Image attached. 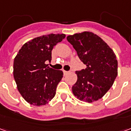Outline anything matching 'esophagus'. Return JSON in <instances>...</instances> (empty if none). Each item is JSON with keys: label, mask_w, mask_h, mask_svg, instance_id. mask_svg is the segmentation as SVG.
Segmentation results:
<instances>
[{"label": "esophagus", "mask_w": 131, "mask_h": 131, "mask_svg": "<svg viewBox=\"0 0 131 131\" xmlns=\"http://www.w3.org/2000/svg\"><path fill=\"white\" fill-rule=\"evenodd\" d=\"M63 72H64V75H67V74H68L69 73V71H64H64H63Z\"/></svg>", "instance_id": "obj_1"}]
</instances>
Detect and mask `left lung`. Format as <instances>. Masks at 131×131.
I'll use <instances>...</instances> for the list:
<instances>
[{
    "mask_svg": "<svg viewBox=\"0 0 131 131\" xmlns=\"http://www.w3.org/2000/svg\"><path fill=\"white\" fill-rule=\"evenodd\" d=\"M67 39L76 50L86 68L77 71V81L72 92L86 102L97 101L112 87L118 74V62L110 46L92 32L68 36Z\"/></svg>",
    "mask_w": 131,
    "mask_h": 131,
    "instance_id": "8db88e82",
    "label": "left lung"
}]
</instances>
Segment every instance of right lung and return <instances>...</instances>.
Masks as SVG:
<instances>
[{
  "label": "right lung",
  "mask_w": 131,
  "mask_h": 131,
  "mask_svg": "<svg viewBox=\"0 0 131 131\" xmlns=\"http://www.w3.org/2000/svg\"><path fill=\"white\" fill-rule=\"evenodd\" d=\"M65 34L45 35L24 44L14 60L13 75L17 89L29 104L40 106L48 103L56 93L63 77L61 70L48 67L52 50Z\"/></svg>",
  "instance_id": "obj_1"
}]
</instances>
